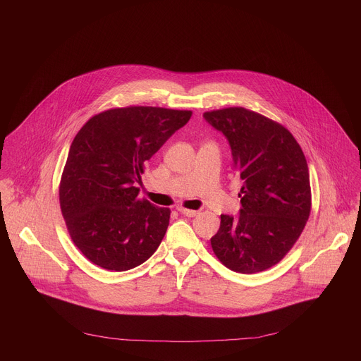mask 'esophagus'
Instances as JSON below:
<instances>
[{"mask_svg": "<svg viewBox=\"0 0 361 361\" xmlns=\"http://www.w3.org/2000/svg\"><path fill=\"white\" fill-rule=\"evenodd\" d=\"M177 210H178L181 214L187 216V217H195V216L198 214L197 210H188V209H184V207H178Z\"/></svg>", "mask_w": 361, "mask_h": 361, "instance_id": "obj_1", "label": "esophagus"}]
</instances>
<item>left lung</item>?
<instances>
[{
  "instance_id": "1",
  "label": "left lung",
  "mask_w": 361,
  "mask_h": 361,
  "mask_svg": "<svg viewBox=\"0 0 361 361\" xmlns=\"http://www.w3.org/2000/svg\"><path fill=\"white\" fill-rule=\"evenodd\" d=\"M204 118L227 137L243 180L240 216L221 214L213 251L235 273L264 271L293 248L312 212L304 152L284 126L244 107L207 111Z\"/></svg>"
}]
</instances>
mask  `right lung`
<instances>
[{
  "instance_id": "add662e5",
  "label": "right lung",
  "mask_w": 361,
  "mask_h": 361,
  "mask_svg": "<svg viewBox=\"0 0 361 361\" xmlns=\"http://www.w3.org/2000/svg\"><path fill=\"white\" fill-rule=\"evenodd\" d=\"M190 110L130 106L92 116L74 137L60 207L84 257L106 270L142 264L164 238L170 209L138 197L144 163L191 117Z\"/></svg>"
}]
</instances>
